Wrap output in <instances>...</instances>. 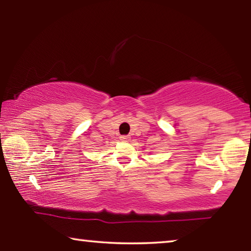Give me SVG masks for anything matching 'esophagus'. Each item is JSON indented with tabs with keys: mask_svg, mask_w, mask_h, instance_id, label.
<instances>
[{
	"mask_svg": "<svg viewBox=\"0 0 251 251\" xmlns=\"http://www.w3.org/2000/svg\"><path fill=\"white\" fill-rule=\"evenodd\" d=\"M120 139L121 141H123V142H127L129 139V136H127V135H122L121 137H120Z\"/></svg>",
	"mask_w": 251,
	"mask_h": 251,
	"instance_id": "esophagus-1",
	"label": "esophagus"
}]
</instances>
